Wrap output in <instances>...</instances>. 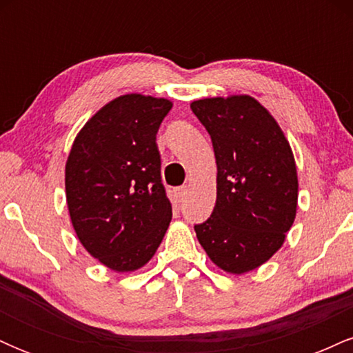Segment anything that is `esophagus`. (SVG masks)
I'll return each instance as SVG.
<instances>
[{
    "label": "esophagus",
    "mask_w": 353,
    "mask_h": 353,
    "mask_svg": "<svg viewBox=\"0 0 353 353\" xmlns=\"http://www.w3.org/2000/svg\"><path fill=\"white\" fill-rule=\"evenodd\" d=\"M174 194H176V201L177 202H182V201H184L185 194H188V189H185V188H177L176 190H174Z\"/></svg>",
    "instance_id": "obj_1"
}]
</instances>
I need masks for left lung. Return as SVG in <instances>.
I'll list each match as a JSON object with an SVG mask.
<instances>
[{
  "label": "left lung",
  "mask_w": 353,
  "mask_h": 353,
  "mask_svg": "<svg viewBox=\"0 0 353 353\" xmlns=\"http://www.w3.org/2000/svg\"><path fill=\"white\" fill-rule=\"evenodd\" d=\"M190 109L208 129L217 164L216 208L194 230L219 269L250 272L281 249L295 221L292 149L274 116L252 96L197 99Z\"/></svg>",
  "instance_id": "left-lung-1"
}]
</instances>
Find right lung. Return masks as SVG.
I'll list each match as a JSON object with an SVG mask.
<instances>
[{
  "mask_svg": "<svg viewBox=\"0 0 353 353\" xmlns=\"http://www.w3.org/2000/svg\"><path fill=\"white\" fill-rule=\"evenodd\" d=\"M171 108L164 98L119 96L83 125L68 156L72 228L84 249L116 272L148 264L172 219L156 144Z\"/></svg>",
  "mask_w": 353,
  "mask_h": 353,
  "instance_id": "add662e5",
  "label": "right lung"
}]
</instances>
